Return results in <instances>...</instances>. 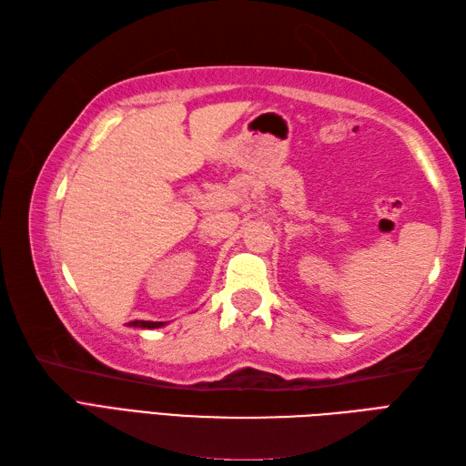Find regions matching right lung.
<instances>
[{"label": "right lung", "instance_id": "right-lung-1", "mask_svg": "<svg viewBox=\"0 0 466 466\" xmlns=\"http://www.w3.org/2000/svg\"><path fill=\"white\" fill-rule=\"evenodd\" d=\"M165 323H161V320H131L129 327H139V329H157V327H163Z\"/></svg>", "mask_w": 466, "mask_h": 466}]
</instances>
